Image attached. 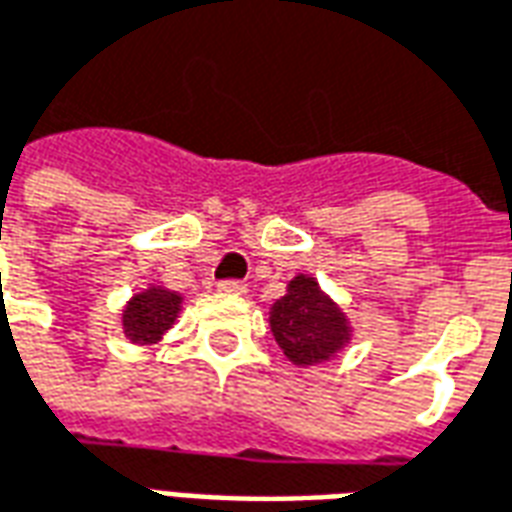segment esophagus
<instances>
[{
  "instance_id": "obj_1",
  "label": "esophagus",
  "mask_w": 512,
  "mask_h": 512,
  "mask_svg": "<svg viewBox=\"0 0 512 512\" xmlns=\"http://www.w3.org/2000/svg\"><path fill=\"white\" fill-rule=\"evenodd\" d=\"M216 288L227 293V296H241V293H246V282H241V279H222Z\"/></svg>"
}]
</instances>
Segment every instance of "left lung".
Masks as SVG:
<instances>
[{
    "mask_svg": "<svg viewBox=\"0 0 512 512\" xmlns=\"http://www.w3.org/2000/svg\"><path fill=\"white\" fill-rule=\"evenodd\" d=\"M271 332L296 365L326 362L348 340L345 318L312 277H296L288 285V293L274 301Z\"/></svg>",
    "mask_w": 512,
    "mask_h": 512,
    "instance_id": "1",
    "label": "left lung"
}]
</instances>
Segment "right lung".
I'll use <instances>...</instances> for the list:
<instances>
[{
    "label": "right lung",
    "mask_w": 512,
    "mask_h": 512,
    "mask_svg": "<svg viewBox=\"0 0 512 512\" xmlns=\"http://www.w3.org/2000/svg\"><path fill=\"white\" fill-rule=\"evenodd\" d=\"M180 296L169 293V290H147L131 299L123 315V326H126L128 340L134 343H153L161 334L167 332L175 315H178Z\"/></svg>",
    "instance_id": "1"
}]
</instances>
